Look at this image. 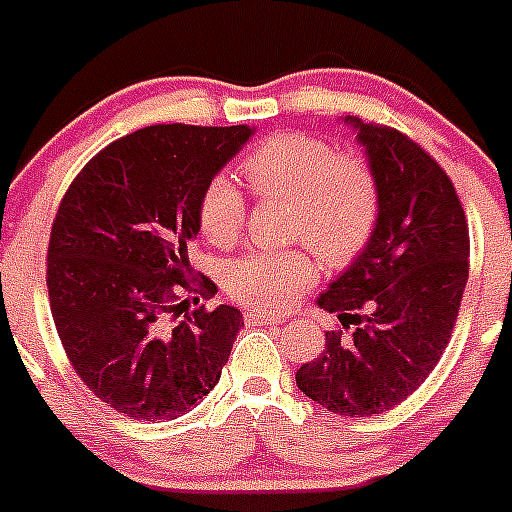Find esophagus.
I'll return each instance as SVG.
<instances>
[{
    "label": "esophagus",
    "instance_id": "obj_1",
    "mask_svg": "<svg viewBox=\"0 0 512 512\" xmlns=\"http://www.w3.org/2000/svg\"><path fill=\"white\" fill-rule=\"evenodd\" d=\"M243 320H246L248 327H264V325H276V322H281V317H274V314L256 312V309H251V312L243 314Z\"/></svg>",
    "mask_w": 512,
    "mask_h": 512
}]
</instances>
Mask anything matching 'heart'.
Returning <instances> with one entry per match:
<instances>
[{
  "label": "heart",
  "instance_id": "heart-1",
  "mask_svg": "<svg viewBox=\"0 0 512 512\" xmlns=\"http://www.w3.org/2000/svg\"><path fill=\"white\" fill-rule=\"evenodd\" d=\"M241 175L261 198L292 200L289 233L314 246L327 264H348L378 223V182L368 162L340 154L327 139L284 131L259 142L241 159ZM198 223L213 246H231L246 225V198L228 175L200 192ZM317 279L307 248H264L225 266V289L251 307L284 309Z\"/></svg>",
  "mask_w": 512,
  "mask_h": 512
}]
</instances>
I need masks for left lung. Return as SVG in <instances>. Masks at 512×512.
Listing matches in <instances>:
<instances>
[{"instance_id": "1", "label": "left lung", "mask_w": 512, "mask_h": 512, "mask_svg": "<svg viewBox=\"0 0 512 512\" xmlns=\"http://www.w3.org/2000/svg\"><path fill=\"white\" fill-rule=\"evenodd\" d=\"M381 195L358 259L317 299L342 330L297 370L299 391L340 416H373L409 398L449 345L467 276L470 231L452 180L406 134L348 116Z\"/></svg>"}]
</instances>
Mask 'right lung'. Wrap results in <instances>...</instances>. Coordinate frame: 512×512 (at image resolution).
<instances>
[{"label":"right lung","instance_id":"1","mask_svg":"<svg viewBox=\"0 0 512 512\" xmlns=\"http://www.w3.org/2000/svg\"><path fill=\"white\" fill-rule=\"evenodd\" d=\"M253 129L157 124L101 149L70 182L48 246L55 330L81 381L137 421H170L215 388L243 325L236 307L192 281L187 246L198 238L203 187ZM198 299V297H195Z\"/></svg>","mask_w":512,"mask_h":512}]
</instances>
